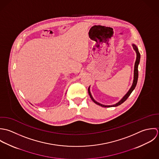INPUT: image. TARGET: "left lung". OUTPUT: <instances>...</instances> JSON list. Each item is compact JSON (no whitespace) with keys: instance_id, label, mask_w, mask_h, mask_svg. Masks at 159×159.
<instances>
[{"instance_id":"1","label":"left lung","mask_w":159,"mask_h":159,"mask_svg":"<svg viewBox=\"0 0 159 159\" xmlns=\"http://www.w3.org/2000/svg\"><path fill=\"white\" fill-rule=\"evenodd\" d=\"M133 45V49L134 50H135L136 53V61H135V64H134V79H133V84H132V86L130 88V89L129 90V91L128 92L127 94L125 95L124 96V98L119 102H117V104H114V105H112V106H105V105H102L101 104H99V102H96L95 100L93 98L92 94L90 93V87H89V89H88V92H89V95L90 96L91 99H92V101L96 103V104L98 105H99L102 107H116V106H118L119 105H120L121 104H122L124 101H125L127 100V98L129 97V96L130 95V94L131 93V92L133 91V90L135 89L136 87V85L137 84V82H138V64L139 63V61H140V53L138 51V48L136 47V46L134 44L132 45Z\"/></svg>"}]
</instances>
